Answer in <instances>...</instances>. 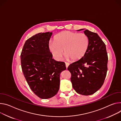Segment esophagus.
I'll return each mask as SVG.
<instances>
[{"label": "esophagus", "instance_id": "34e87169", "mask_svg": "<svg viewBox=\"0 0 121 121\" xmlns=\"http://www.w3.org/2000/svg\"><path fill=\"white\" fill-rule=\"evenodd\" d=\"M65 65H66V68H68V67L69 66V65H70V63H68V62H65Z\"/></svg>", "mask_w": 121, "mask_h": 121}]
</instances>
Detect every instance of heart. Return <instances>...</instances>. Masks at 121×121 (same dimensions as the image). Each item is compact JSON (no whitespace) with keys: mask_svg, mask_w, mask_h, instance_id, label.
Here are the masks:
<instances>
[{"mask_svg":"<svg viewBox=\"0 0 121 121\" xmlns=\"http://www.w3.org/2000/svg\"><path fill=\"white\" fill-rule=\"evenodd\" d=\"M54 42H50L48 48L57 60L61 59L64 50L67 58H71L73 60L81 59L86 53L88 46V39L85 34L70 31H64L56 35Z\"/></svg>","mask_w":121,"mask_h":121,"instance_id":"1","label":"heart"}]
</instances>
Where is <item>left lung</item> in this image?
Listing matches in <instances>:
<instances>
[{"label": "left lung", "instance_id": "obj_1", "mask_svg": "<svg viewBox=\"0 0 121 121\" xmlns=\"http://www.w3.org/2000/svg\"><path fill=\"white\" fill-rule=\"evenodd\" d=\"M84 34L88 39L85 55L71 64L67 69L71 73L73 88L79 94H93L103 85L107 74L108 58L106 45L99 35L85 29Z\"/></svg>", "mask_w": 121, "mask_h": 121}]
</instances>
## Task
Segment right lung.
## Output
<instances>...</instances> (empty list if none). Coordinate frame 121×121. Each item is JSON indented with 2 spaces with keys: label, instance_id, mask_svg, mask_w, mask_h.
<instances>
[{
  "label": "right lung",
  "instance_id": "1",
  "mask_svg": "<svg viewBox=\"0 0 121 121\" xmlns=\"http://www.w3.org/2000/svg\"><path fill=\"white\" fill-rule=\"evenodd\" d=\"M52 32L40 33L26 40L21 55L23 75L30 88L42 99L57 94L60 73L66 69L64 62L52 59L48 48Z\"/></svg>",
  "mask_w": 121,
  "mask_h": 121
}]
</instances>
